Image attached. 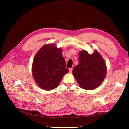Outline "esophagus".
<instances>
[{"mask_svg":"<svg viewBox=\"0 0 129 129\" xmlns=\"http://www.w3.org/2000/svg\"><path fill=\"white\" fill-rule=\"evenodd\" d=\"M69 73H72V71H73V68H71L69 69Z\"/></svg>","mask_w":129,"mask_h":129,"instance_id":"obj_1","label":"esophagus"}]
</instances>
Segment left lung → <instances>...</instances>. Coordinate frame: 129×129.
<instances>
[{
  "label": "left lung",
  "mask_w": 129,
  "mask_h": 129,
  "mask_svg": "<svg viewBox=\"0 0 129 129\" xmlns=\"http://www.w3.org/2000/svg\"><path fill=\"white\" fill-rule=\"evenodd\" d=\"M107 74L106 64L97 50L89 54L85 50L79 53V64L73 70V74L82 88L92 90L102 83Z\"/></svg>",
  "instance_id": "8db88e82"
}]
</instances>
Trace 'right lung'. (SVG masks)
<instances>
[{
  "label": "right lung",
  "instance_id": "right-lung-1",
  "mask_svg": "<svg viewBox=\"0 0 129 129\" xmlns=\"http://www.w3.org/2000/svg\"><path fill=\"white\" fill-rule=\"evenodd\" d=\"M62 49L55 45H45L35 55L32 74L38 85L41 89L51 90L56 88L68 69Z\"/></svg>",
  "mask_w": 129,
  "mask_h": 129
}]
</instances>
